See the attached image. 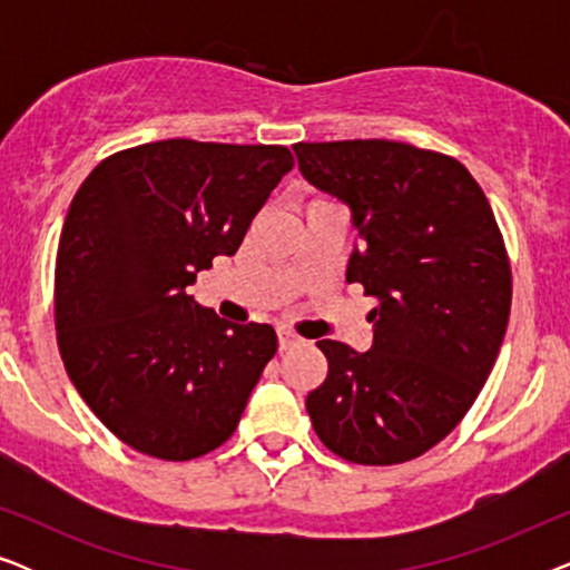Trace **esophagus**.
<instances>
[{
	"label": "esophagus",
	"instance_id": "1",
	"mask_svg": "<svg viewBox=\"0 0 570 570\" xmlns=\"http://www.w3.org/2000/svg\"><path fill=\"white\" fill-rule=\"evenodd\" d=\"M301 337L291 330H277V345L279 350H291V347H298L301 345Z\"/></svg>",
	"mask_w": 570,
	"mask_h": 570
}]
</instances>
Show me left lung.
<instances>
[{"instance_id":"obj_1","label":"left lung","mask_w":570,"mask_h":570,"mask_svg":"<svg viewBox=\"0 0 570 570\" xmlns=\"http://www.w3.org/2000/svg\"><path fill=\"white\" fill-rule=\"evenodd\" d=\"M293 150L303 178L353 213L347 283L379 301L371 350L316 342L330 371L306 396L311 423L347 462H410L454 431L501 350L511 264L495 215L449 155L389 139Z\"/></svg>"}]
</instances>
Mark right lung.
I'll list each match as a JSON object with an SVG mask.
<instances>
[{
  "label": "right lung",
  "mask_w": 570,
  "mask_h": 570,
  "mask_svg": "<svg viewBox=\"0 0 570 570\" xmlns=\"http://www.w3.org/2000/svg\"><path fill=\"white\" fill-rule=\"evenodd\" d=\"M291 168L283 145L160 139L100 160L77 189L53 275L59 353L135 451L186 462L236 431L277 334L225 322L186 287L238 252Z\"/></svg>",
  "instance_id": "add662e5"
}]
</instances>
